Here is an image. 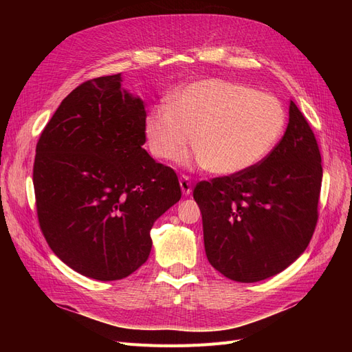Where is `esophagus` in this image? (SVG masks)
<instances>
[{"mask_svg":"<svg viewBox=\"0 0 352 352\" xmlns=\"http://www.w3.org/2000/svg\"><path fill=\"white\" fill-rule=\"evenodd\" d=\"M179 184H180V189H182L184 195H189L192 192V184H190V180L186 175H182L179 177Z\"/></svg>","mask_w":352,"mask_h":352,"instance_id":"esophagus-1","label":"esophagus"}]
</instances>
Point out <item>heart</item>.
I'll return each mask as SVG.
<instances>
[{
    "label": "heart",
    "mask_w": 352,
    "mask_h": 352,
    "mask_svg": "<svg viewBox=\"0 0 352 352\" xmlns=\"http://www.w3.org/2000/svg\"><path fill=\"white\" fill-rule=\"evenodd\" d=\"M286 127V110L272 94L221 79L188 85L172 104L148 113L145 136L154 157L168 160L192 140L198 150L182 163L207 166L216 175L245 172L267 157Z\"/></svg>",
    "instance_id": "1"
}]
</instances>
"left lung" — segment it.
Masks as SVG:
<instances>
[{
  "instance_id": "obj_1",
  "label": "left lung",
  "mask_w": 352,
  "mask_h": 352,
  "mask_svg": "<svg viewBox=\"0 0 352 352\" xmlns=\"http://www.w3.org/2000/svg\"><path fill=\"white\" fill-rule=\"evenodd\" d=\"M322 177L316 136L291 101L286 132L263 162L194 189L210 264L242 283L285 270L311 241Z\"/></svg>"
}]
</instances>
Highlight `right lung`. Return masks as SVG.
<instances>
[{
  "label": "right lung",
  "instance_id": "right-lung-1",
  "mask_svg": "<svg viewBox=\"0 0 352 352\" xmlns=\"http://www.w3.org/2000/svg\"><path fill=\"white\" fill-rule=\"evenodd\" d=\"M144 102L120 74L83 82L61 101L36 144L39 228L57 257L97 280L148 260L154 221L182 197L175 170L142 145Z\"/></svg>",
  "mask_w": 352,
  "mask_h": 352
}]
</instances>
